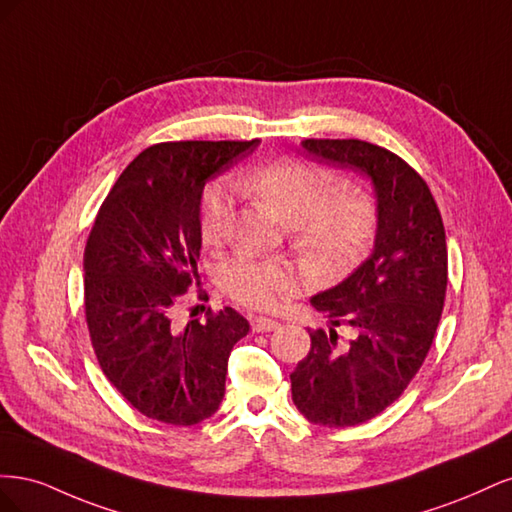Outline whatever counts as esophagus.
<instances>
[{
    "instance_id": "obj_1",
    "label": "esophagus",
    "mask_w": 512,
    "mask_h": 512,
    "mask_svg": "<svg viewBox=\"0 0 512 512\" xmlns=\"http://www.w3.org/2000/svg\"><path fill=\"white\" fill-rule=\"evenodd\" d=\"M275 329H280V322L273 318H265V316L252 318V331H256V333H269Z\"/></svg>"
}]
</instances>
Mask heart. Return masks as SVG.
<instances>
[{
  "label": "heart",
  "mask_w": 512,
  "mask_h": 512,
  "mask_svg": "<svg viewBox=\"0 0 512 512\" xmlns=\"http://www.w3.org/2000/svg\"><path fill=\"white\" fill-rule=\"evenodd\" d=\"M237 188L267 205L292 228L303 265L320 277L350 271L365 258L378 230L376 200L363 185L344 183L331 190L329 170L277 160L243 170ZM235 222V198L226 183H213L200 207V237L220 245ZM220 286L230 299L254 309H271L297 286V275L280 260L232 256L220 269Z\"/></svg>",
  "instance_id": "1"
}]
</instances>
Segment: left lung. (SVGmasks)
Returning a JSON list of instances; mask_svg holds the SVG:
<instances>
[{
    "label": "left lung",
    "mask_w": 512,
    "mask_h": 512,
    "mask_svg": "<svg viewBox=\"0 0 512 512\" xmlns=\"http://www.w3.org/2000/svg\"><path fill=\"white\" fill-rule=\"evenodd\" d=\"M301 145L316 162L361 170L376 194L374 252L312 297L329 324L309 331L312 348L290 374L292 401L309 423L352 427L389 408L425 361L446 297V235L425 179L393 151L356 138Z\"/></svg>",
    "instance_id": "8db88e82"
}]
</instances>
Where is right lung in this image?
<instances>
[{"label": "right lung", "instance_id": "obj_1", "mask_svg": "<svg viewBox=\"0 0 512 512\" xmlns=\"http://www.w3.org/2000/svg\"><path fill=\"white\" fill-rule=\"evenodd\" d=\"M254 141H181L145 149L119 175L83 256L85 318L115 389L153 421L196 425L220 408L232 346L250 331L232 307L175 322L198 282L205 183L258 147Z\"/></svg>", "mask_w": 512, "mask_h": 512}]
</instances>
